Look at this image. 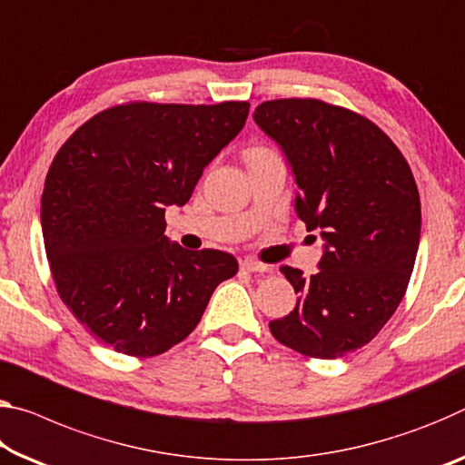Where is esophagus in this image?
Listing matches in <instances>:
<instances>
[{
    "label": "esophagus",
    "mask_w": 465,
    "mask_h": 465,
    "mask_svg": "<svg viewBox=\"0 0 465 465\" xmlns=\"http://www.w3.org/2000/svg\"><path fill=\"white\" fill-rule=\"evenodd\" d=\"M240 267L248 272H269L271 271L269 264H262V262L252 261V259H242Z\"/></svg>",
    "instance_id": "obj_1"
}]
</instances>
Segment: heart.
<instances>
[{"mask_svg":"<svg viewBox=\"0 0 465 465\" xmlns=\"http://www.w3.org/2000/svg\"><path fill=\"white\" fill-rule=\"evenodd\" d=\"M264 149H250L246 154H254V153H262Z\"/></svg>","mask_w":465,"mask_h":465,"instance_id":"obj_1","label":"heart"}]
</instances>
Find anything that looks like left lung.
Here are the masks:
<instances>
[{
    "label": "left lung",
    "instance_id": "1",
    "mask_svg": "<svg viewBox=\"0 0 465 465\" xmlns=\"http://www.w3.org/2000/svg\"><path fill=\"white\" fill-rule=\"evenodd\" d=\"M254 122L292 167L298 217L325 240L314 275L282 267L298 304L269 329L304 356H348L377 337L410 283L422 219L414 175L393 140L350 109L277 99Z\"/></svg>",
    "mask_w": 465,
    "mask_h": 465
}]
</instances>
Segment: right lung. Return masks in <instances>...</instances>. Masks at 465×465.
<instances>
[{
	"label": "right lung",
	"mask_w": 465,
	"mask_h": 465,
	"mask_svg": "<svg viewBox=\"0 0 465 465\" xmlns=\"http://www.w3.org/2000/svg\"><path fill=\"white\" fill-rule=\"evenodd\" d=\"M248 109L128 103L91 117L57 151L41 196L51 275L70 312L115 351L173 348L238 272L232 254L169 242L165 209L190 201Z\"/></svg>",
	"instance_id": "right-lung-1"
}]
</instances>
